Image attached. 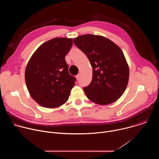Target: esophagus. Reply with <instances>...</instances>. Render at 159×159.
<instances>
[{"mask_svg":"<svg viewBox=\"0 0 159 159\" xmlns=\"http://www.w3.org/2000/svg\"><path fill=\"white\" fill-rule=\"evenodd\" d=\"M80 73L76 75V79H79V77H80Z\"/></svg>","mask_w":159,"mask_h":159,"instance_id":"34e87169","label":"esophagus"}]
</instances>
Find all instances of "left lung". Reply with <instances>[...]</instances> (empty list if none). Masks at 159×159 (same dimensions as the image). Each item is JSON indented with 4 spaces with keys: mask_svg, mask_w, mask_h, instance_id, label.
Segmentation results:
<instances>
[{
    "mask_svg": "<svg viewBox=\"0 0 159 159\" xmlns=\"http://www.w3.org/2000/svg\"><path fill=\"white\" fill-rule=\"evenodd\" d=\"M74 43L87 57L93 67V79L84 90L87 98L99 105L116 101L129 80V66L121 49L100 35L84 34Z\"/></svg>",
    "mask_w": 159,
    "mask_h": 159,
    "instance_id": "left-lung-1",
    "label": "left lung"
}]
</instances>
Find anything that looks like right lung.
Listing matches in <instances>:
<instances>
[{
	"label": "right lung",
	"mask_w": 159,
	"mask_h": 159,
	"mask_svg": "<svg viewBox=\"0 0 159 159\" xmlns=\"http://www.w3.org/2000/svg\"><path fill=\"white\" fill-rule=\"evenodd\" d=\"M72 38H55L43 43L29 60L26 84L31 98L40 106L55 108L65 104L75 85L65 58Z\"/></svg>",
	"instance_id": "add662e5"
}]
</instances>
